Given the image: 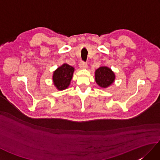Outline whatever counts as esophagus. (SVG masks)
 <instances>
[{"mask_svg": "<svg viewBox=\"0 0 160 160\" xmlns=\"http://www.w3.org/2000/svg\"><path fill=\"white\" fill-rule=\"evenodd\" d=\"M87 67H88L87 63L84 62V61H81L80 62V67L81 69H86V68H87Z\"/></svg>", "mask_w": 160, "mask_h": 160, "instance_id": "esophagus-1", "label": "esophagus"}]
</instances>
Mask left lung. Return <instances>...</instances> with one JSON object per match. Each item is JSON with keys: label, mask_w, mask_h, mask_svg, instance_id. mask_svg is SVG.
Returning a JSON list of instances; mask_svg holds the SVG:
<instances>
[{"label": "left lung", "mask_w": 160, "mask_h": 160, "mask_svg": "<svg viewBox=\"0 0 160 160\" xmlns=\"http://www.w3.org/2000/svg\"><path fill=\"white\" fill-rule=\"evenodd\" d=\"M96 83L101 87L106 88L113 82L115 74L111 69L107 67H101L96 71L95 73Z\"/></svg>", "instance_id": "obj_1"}]
</instances>
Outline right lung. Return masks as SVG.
Wrapping results in <instances>:
<instances>
[{"label": "right lung", "instance_id": "1", "mask_svg": "<svg viewBox=\"0 0 160 160\" xmlns=\"http://www.w3.org/2000/svg\"><path fill=\"white\" fill-rule=\"evenodd\" d=\"M74 68L67 64L58 68L53 73V80L58 90H64L69 87L73 77Z\"/></svg>", "mask_w": 160, "mask_h": 160}]
</instances>
